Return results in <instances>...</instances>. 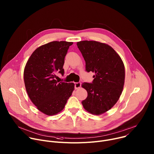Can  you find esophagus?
I'll list each match as a JSON object with an SVG mask.
<instances>
[{"label":"esophagus","mask_w":154,"mask_h":154,"mask_svg":"<svg viewBox=\"0 0 154 154\" xmlns=\"http://www.w3.org/2000/svg\"><path fill=\"white\" fill-rule=\"evenodd\" d=\"M74 86L75 89H79L81 86V83L80 82H75L74 83Z\"/></svg>","instance_id":"esophagus-1"}]
</instances>
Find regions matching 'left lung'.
Segmentation results:
<instances>
[{
  "instance_id": "left-lung-1",
  "label": "left lung",
  "mask_w": 154,
  "mask_h": 154,
  "mask_svg": "<svg viewBox=\"0 0 154 154\" xmlns=\"http://www.w3.org/2000/svg\"><path fill=\"white\" fill-rule=\"evenodd\" d=\"M87 72L95 73L92 83L82 86L88 96L82 102L89 113L99 115L111 109L118 100L124 84L125 68L119 55L106 44L95 41L77 42Z\"/></svg>"
}]
</instances>
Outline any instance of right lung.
<instances>
[{
  "instance_id": "right-lung-1",
  "label": "right lung",
  "mask_w": 154,
  "mask_h": 154,
  "mask_svg": "<svg viewBox=\"0 0 154 154\" xmlns=\"http://www.w3.org/2000/svg\"><path fill=\"white\" fill-rule=\"evenodd\" d=\"M72 42L52 41L37 48L28 60L24 71L27 93L40 112L54 115L62 111L74 90L73 83L55 79L64 75V58Z\"/></svg>"
}]
</instances>
